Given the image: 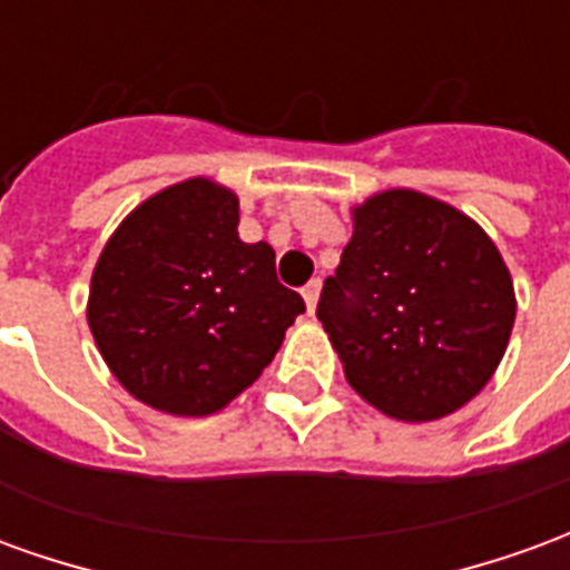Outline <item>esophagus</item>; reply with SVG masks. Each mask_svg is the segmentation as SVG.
Wrapping results in <instances>:
<instances>
[{
	"mask_svg": "<svg viewBox=\"0 0 570 570\" xmlns=\"http://www.w3.org/2000/svg\"><path fill=\"white\" fill-rule=\"evenodd\" d=\"M302 298H305V308H308V314H314V308H317V298H321V281H311V284L302 289Z\"/></svg>",
	"mask_w": 570,
	"mask_h": 570,
	"instance_id": "obj_1",
	"label": "esophagus"
}]
</instances>
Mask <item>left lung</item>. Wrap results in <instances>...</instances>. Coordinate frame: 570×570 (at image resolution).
Returning <instances> with one entry per match:
<instances>
[{"label": "left lung", "instance_id": "1", "mask_svg": "<svg viewBox=\"0 0 570 570\" xmlns=\"http://www.w3.org/2000/svg\"><path fill=\"white\" fill-rule=\"evenodd\" d=\"M317 321L366 403L391 419L433 421L498 370L515 321L513 281L473 219L394 188L354 210Z\"/></svg>", "mask_w": 570, "mask_h": 570}]
</instances>
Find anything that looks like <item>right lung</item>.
<instances>
[{"label":"right lung","instance_id":"add662e5","mask_svg":"<svg viewBox=\"0 0 570 570\" xmlns=\"http://www.w3.org/2000/svg\"><path fill=\"white\" fill-rule=\"evenodd\" d=\"M305 302L274 249L237 237V198L210 179L130 213L91 277L88 323L130 394L170 415H210L256 382Z\"/></svg>","mask_w":570,"mask_h":570}]
</instances>
